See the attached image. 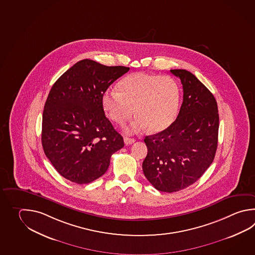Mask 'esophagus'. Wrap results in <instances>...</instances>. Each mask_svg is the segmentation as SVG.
Segmentation results:
<instances>
[{
    "instance_id": "1",
    "label": "esophagus",
    "mask_w": 255,
    "mask_h": 255,
    "mask_svg": "<svg viewBox=\"0 0 255 255\" xmlns=\"http://www.w3.org/2000/svg\"><path fill=\"white\" fill-rule=\"evenodd\" d=\"M124 140H125V143L126 145L131 144V143H133V142L135 141V140H134L133 138H129V137H125Z\"/></svg>"
}]
</instances>
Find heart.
Segmentation results:
<instances>
[{
    "instance_id": "1",
    "label": "heart",
    "mask_w": 255,
    "mask_h": 255,
    "mask_svg": "<svg viewBox=\"0 0 255 255\" xmlns=\"http://www.w3.org/2000/svg\"><path fill=\"white\" fill-rule=\"evenodd\" d=\"M180 90L174 79L152 73H134L119 83V89H108L103 106L110 119L123 125L135 112L125 130L137 133L146 130L160 132L176 118Z\"/></svg>"
}]
</instances>
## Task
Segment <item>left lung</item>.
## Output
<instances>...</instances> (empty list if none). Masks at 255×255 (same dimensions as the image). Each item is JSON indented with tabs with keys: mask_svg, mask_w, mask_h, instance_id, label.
<instances>
[{
	"mask_svg": "<svg viewBox=\"0 0 255 255\" xmlns=\"http://www.w3.org/2000/svg\"><path fill=\"white\" fill-rule=\"evenodd\" d=\"M171 73L182 84V106L167 129L146 136L148 153L142 162L147 180L165 192L181 191L198 181L212 164L218 145V107L213 94L186 70Z\"/></svg>",
	"mask_w": 255,
	"mask_h": 255,
	"instance_id": "left-lung-1",
	"label": "left lung"
}]
</instances>
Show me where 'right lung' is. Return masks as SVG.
I'll list each match as a JSON object with an SVG mask.
<instances>
[{
	"label": "right lung",
	"instance_id": "right-lung-1",
	"mask_svg": "<svg viewBox=\"0 0 255 255\" xmlns=\"http://www.w3.org/2000/svg\"><path fill=\"white\" fill-rule=\"evenodd\" d=\"M130 70L84 59L52 85L42 114L44 153L62 176L83 184L104 175L124 138L106 118L103 95Z\"/></svg>",
	"mask_w": 255,
	"mask_h": 255
}]
</instances>
